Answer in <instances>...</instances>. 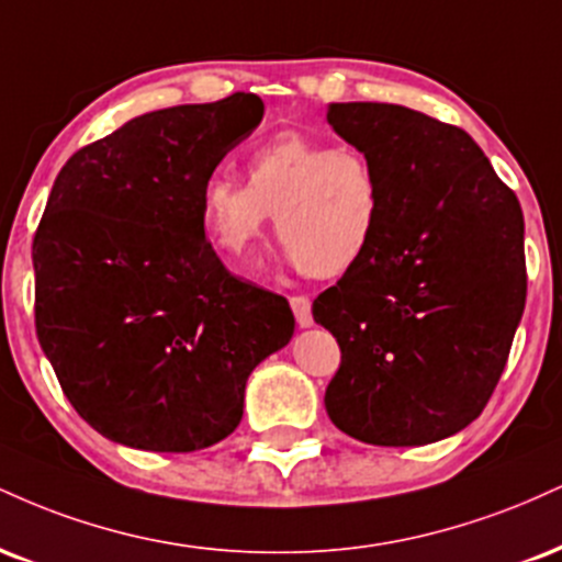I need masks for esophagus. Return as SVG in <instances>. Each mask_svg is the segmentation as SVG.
Segmentation results:
<instances>
[{"label": "esophagus", "instance_id": "esophagus-1", "mask_svg": "<svg viewBox=\"0 0 562 562\" xmlns=\"http://www.w3.org/2000/svg\"><path fill=\"white\" fill-rule=\"evenodd\" d=\"M290 308H293L299 327H311V324H314V314H311V301L306 299V295H293V299H290Z\"/></svg>", "mask_w": 562, "mask_h": 562}]
</instances>
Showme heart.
<instances>
[{
	"instance_id": "1",
	"label": "heart",
	"mask_w": 562,
	"mask_h": 562,
	"mask_svg": "<svg viewBox=\"0 0 562 562\" xmlns=\"http://www.w3.org/2000/svg\"><path fill=\"white\" fill-rule=\"evenodd\" d=\"M246 175L212 172L199 191L201 229L233 269H251L272 214L288 259L316 277L348 274L380 238L382 178L361 148L277 133L248 151Z\"/></svg>"
}]
</instances>
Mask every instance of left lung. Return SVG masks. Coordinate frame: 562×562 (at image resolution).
Instances as JSON below:
<instances>
[{
  "label": "left lung",
  "mask_w": 562,
  "mask_h": 562,
  "mask_svg": "<svg viewBox=\"0 0 562 562\" xmlns=\"http://www.w3.org/2000/svg\"><path fill=\"white\" fill-rule=\"evenodd\" d=\"M327 123L376 165L384 212L371 254L314 301L342 353L324 405L361 442H437L482 414L508 361L520 204L461 127L376 101L329 104Z\"/></svg>",
  "instance_id": "left-lung-1"
}]
</instances>
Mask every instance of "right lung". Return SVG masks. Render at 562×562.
<instances>
[{
	"label": "right lung",
	"mask_w": 562,
	"mask_h": 562,
	"mask_svg": "<svg viewBox=\"0 0 562 562\" xmlns=\"http://www.w3.org/2000/svg\"><path fill=\"white\" fill-rule=\"evenodd\" d=\"M261 117L243 91L140 114L54 180L33 238L36 335L67 401L112 442H220L248 374L293 337L288 301L229 274L199 222L201 182Z\"/></svg>",
	"instance_id": "obj_1"
}]
</instances>
